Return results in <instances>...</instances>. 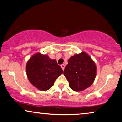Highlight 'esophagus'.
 <instances>
[{
  "label": "esophagus",
  "instance_id": "34e87169",
  "mask_svg": "<svg viewBox=\"0 0 122 122\" xmlns=\"http://www.w3.org/2000/svg\"><path fill=\"white\" fill-rule=\"evenodd\" d=\"M61 68H62L63 70L64 69V68H65V65L64 64H61Z\"/></svg>",
  "mask_w": 122,
  "mask_h": 122
}]
</instances>
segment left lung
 <instances>
[{
    "label": "left lung",
    "mask_w": 122,
    "mask_h": 122,
    "mask_svg": "<svg viewBox=\"0 0 122 122\" xmlns=\"http://www.w3.org/2000/svg\"><path fill=\"white\" fill-rule=\"evenodd\" d=\"M66 66L64 76L69 87L76 92L82 91L92 86L96 78V63L84 51L71 56Z\"/></svg>",
    "instance_id": "obj_1"
}]
</instances>
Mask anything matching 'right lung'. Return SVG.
<instances>
[{
  "label": "right lung",
  "instance_id": "1",
  "mask_svg": "<svg viewBox=\"0 0 122 122\" xmlns=\"http://www.w3.org/2000/svg\"><path fill=\"white\" fill-rule=\"evenodd\" d=\"M56 61L46 54L37 53L26 64L27 77L31 84L40 91H47L53 86L56 78L63 73Z\"/></svg>",
  "mask_w": 122,
  "mask_h": 122
}]
</instances>
